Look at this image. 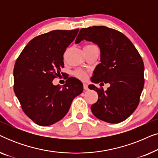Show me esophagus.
Masks as SVG:
<instances>
[{
  "instance_id": "esophagus-1",
  "label": "esophagus",
  "mask_w": 158,
  "mask_h": 158,
  "mask_svg": "<svg viewBox=\"0 0 158 158\" xmlns=\"http://www.w3.org/2000/svg\"><path fill=\"white\" fill-rule=\"evenodd\" d=\"M83 88H84V90H88V86L87 84L83 83Z\"/></svg>"
}]
</instances>
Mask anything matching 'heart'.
<instances>
[{"label":"heart","mask_w":158,"mask_h":158,"mask_svg":"<svg viewBox=\"0 0 158 158\" xmlns=\"http://www.w3.org/2000/svg\"><path fill=\"white\" fill-rule=\"evenodd\" d=\"M87 46H95V45H87ZM73 74H74V75L76 77H77V78L79 79H81V80H84L85 79L86 77V73L85 71L82 70H77L74 71V73H73Z\"/></svg>","instance_id":"b5f03b06"}]
</instances>
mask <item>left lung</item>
Listing matches in <instances>:
<instances>
[{
	"label": "left lung",
	"mask_w": 158,
	"mask_h": 158,
	"mask_svg": "<svg viewBox=\"0 0 158 158\" xmlns=\"http://www.w3.org/2000/svg\"><path fill=\"white\" fill-rule=\"evenodd\" d=\"M83 40L96 44L101 50V63L90 80L94 83L110 84L106 90L88 86L98 95L90 107L92 113L106 122H122L139 105L144 83L143 60L131 41L117 30L103 26L83 28L75 44Z\"/></svg>",
	"instance_id": "obj_1"
}]
</instances>
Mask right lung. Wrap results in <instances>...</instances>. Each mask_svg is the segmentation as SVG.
<instances>
[{
    "label": "right lung",
    "mask_w": 158,
    "mask_h": 158,
    "mask_svg": "<svg viewBox=\"0 0 158 158\" xmlns=\"http://www.w3.org/2000/svg\"><path fill=\"white\" fill-rule=\"evenodd\" d=\"M79 29L54 30L28 43L14 69V90L28 117L40 126H49L68 113L75 97L83 92V83L74 77L63 86L54 85L64 68L63 55Z\"/></svg>",
    "instance_id": "1"
}]
</instances>
